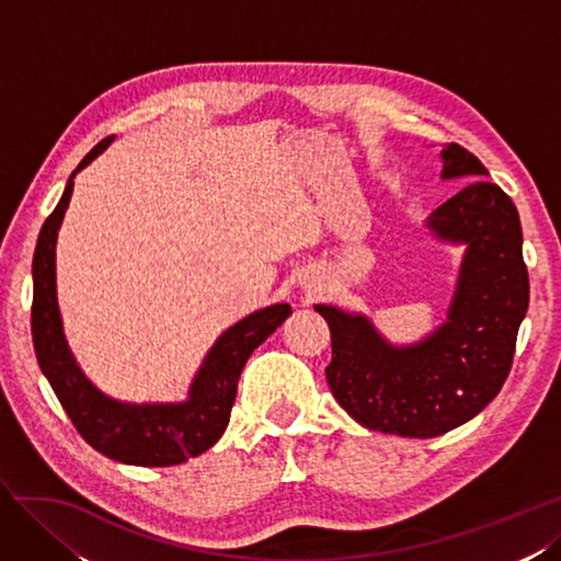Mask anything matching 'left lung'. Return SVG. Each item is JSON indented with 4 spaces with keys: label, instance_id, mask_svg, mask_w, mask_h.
I'll return each mask as SVG.
<instances>
[{
    "label": "left lung",
    "instance_id": "obj_1",
    "mask_svg": "<svg viewBox=\"0 0 561 561\" xmlns=\"http://www.w3.org/2000/svg\"><path fill=\"white\" fill-rule=\"evenodd\" d=\"M442 159V179H477L427 218L437 237L468 244L449 322L421 345L392 347L362 314L314 306L331 331L333 397L364 427L399 437H437L474 419L503 388L529 308L517 206L458 142Z\"/></svg>",
    "mask_w": 561,
    "mask_h": 561
}]
</instances>
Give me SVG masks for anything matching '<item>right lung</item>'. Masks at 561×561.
<instances>
[{
	"label": "right lung",
	"mask_w": 561,
	"mask_h": 561,
	"mask_svg": "<svg viewBox=\"0 0 561 561\" xmlns=\"http://www.w3.org/2000/svg\"><path fill=\"white\" fill-rule=\"evenodd\" d=\"M112 142L103 138L72 171L60 202L44 220L32 259V343L44 376L49 378L60 407L95 451L142 468H169L195 458L220 439L228 427L237 397V380L251 352L291 314L279 302L249 314L220 335L206 355L183 404H122L95 390L79 371L60 327L56 302V237L72 195V179Z\"/></svg>",
	"instance_id": "obj_1"
}]
</instances>
